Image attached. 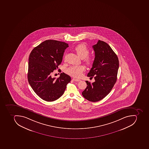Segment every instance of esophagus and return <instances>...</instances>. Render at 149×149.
Returning a JSON list of instances; mask_svg holds the SVG:
<instances>
[{
  "instance_id": "esophagus-1",
  "label": "esophagus",
  "mask_w": 149,
  "mask_h": 149,
  "mask_svg": "<svg viewBox=\"0 0 149 149\" xmlns=\"http://www.w3.org/2000/svg\"><path fill=\"white\" fill-rule=\"evenodd\" d=\"M72 80L74 81H76V82H78V81H80V79H77V78H72Z\"/></svg>"
}]
</instances>
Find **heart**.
Masks as SVG:
<instances>
[{"mask_svg": "<svg viewBox=\"0 0 149 149\" xmlns=\"http://www.w3.org/2000/svg\"><path fill=\"white\" fill-rule=\"evenodd\" d=\"M75 51L78 56L81 58H84V61L88 65H91L93 62V59L87 57L90 53L88 48L84 44H79L75 48ZM85 71V67L83 65L73 66L69 67L66 70V73L71 76L75 77H80L83 72Z\"/></svg>", "mask_w": 149, "mask_h": 149, "instance_id": "1", "label": "heart"}]
</instances>
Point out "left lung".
I'll list each match as a JSON object with an SVG mask.
<instances>
[{
	"mask_svg": "<svg viewBox=\"0 0 149 149\" xmlns=\"http://www.w3.org/2000/svg\"><path fill=\"white\" fill-rule=\"evenodd\" d=\"M92 47L95 57L87 76L94 77L95 81L92 84L85 81L87 86L82 95L90 102H96L104 98L113 88L116 82L119 62L116 54L105 42L99 40Z\"/></svg>",
	"mask_w": 149,
	"mask_h": 149,
	"instance_id": "8db88e82",
	"label": "left lung"
}]
</instances>
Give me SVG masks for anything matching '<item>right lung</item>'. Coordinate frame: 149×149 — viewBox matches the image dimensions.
<instances>
[{
	"instance_id": "add662e5",
	"label": "right lung",
	"mask_w": 149,
	"mask_h": 149,
	"mask_svg": "<svg viewBox=\"0 0 149 149\" xmlns=\"http://www.w3.org/2000/svg\"><path fill=\"white\" fill-rule=\"evenodd\" d=\"M68 44L48 40L36 47L29 58L28 79L34 92L47 102H53L63 95L66 85L71 80L69 75L61 73L58 78L52 73L61 63Z\"/></svg>"
}]
</instances>
